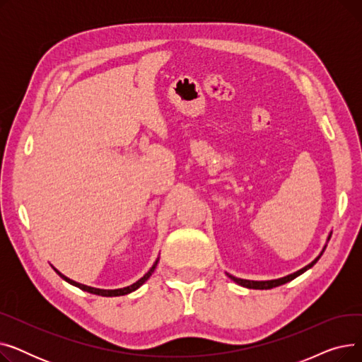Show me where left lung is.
Here are the masks:
<instances>
[{
    "label": "left lung",
    "instance_id": "left-lung-1",
    "mask_svg": "<svg viewBox=\"0 0 362 362\" xmlns=\"http://www.w3.org/2000/svg\"><path fill=\"white\" fill-rule=\"evenodd\" d=\"M330 236H332V232L329 233V236H327V240H326V243H325V246H322V250H321V252L308 264V265H305V267H302L300 270H298V272H295V273H292V274H288V276H284V277H280V279H273V280H248V279H240V277H235V276H232V274H229V273H226L227 274V277H229L230 280H233L235 283H238L239 286H243V288H248V289H272V288H277V286H280V284H284V283H288V281H291V280H293V279H296L298 276H300V274H303L305 273L307 270H310L313 265L320 259V257L322 255V252H325V250H326V246H327V242L330 240Z\"/></svg>",
    "mask_w": 362,
    "mask_h": 362
}]
</instances>
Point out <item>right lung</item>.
Wrapping results in <instances>:
<instances>
[{
  "label": "right lung",
  "instance_id": "add662e5",
  "mask_svg": "<svg viewBox=\"0 0 362 362\" xmlns=\"http://www.w3.org/2000/svg\"><path fill=\"white\" fill-rule=\"evenodd\" d=\"M158 261H160V257H157V259H156V262L152 264V267L138 280V281H135L133 284H130V286H126V288H120V289H98V288H92V286H86V284H82V283H78V281H74V280H71V279H69L67 276H64L63 273H60L59 270H57L55 267H52L54 269V272L59 274L63 280H66L67 283H70V284H73V286H76V288H79V289H82V291H85V292H88V293H92V295H100V296H123V295H127V293H132V292H135L136 289H139L142 284L152 276V273H154V270H156V267H157V264H158Z\"/></svg>",
  "mask_w": 362,
  "mask_h": 362
}]
</instances>
